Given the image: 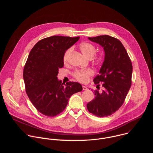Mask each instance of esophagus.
Masks as SVG:
<instances>
[{
	"label": "esophagus",
	"instance_id": "esophagus-1",
	"mask_svg": "<svg viewBox=\"0 0 153 153\" xmlns=\"http://www.w3.org/2000/svg\"><path fill=\"white\" fill-rule=\"evenodd\" d=\"M82 89H83V90H88L87 87L86 86H84V85L82 86Z\"/></svg>",
	"mask_w": 153,
	"mask_h": 153
}]
</instances>
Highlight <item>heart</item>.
Instances as JSON below:
<instances>
[{
  "label": "heart",
  "instance_id": "obj_1",
  "mask_svg": "<svg viewBox=\"0 0 153 153\" xmlns=\"http://www.w3.org/2000/svg\"><path fill=\"white\" fill-rule=\"evenodd\" d=\"M79 48L82 53L88 58L91 59L96 53V47L93 43L88 42L81 43ZM73 47L68 48L65 51L63 56V61L64 63H67L68 61L70 56L73 51ZM94 59L97 62H101L104 59L103 54H96L94 56ZM94 74V71L91 68H87L83 70H77L74 71L72 75L79 82L81 83H86L88 80L89 78Z\"/></svg>",
  "mask_w": 153,
  "mask_h": 153
}]
</instances>
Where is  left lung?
<instances>
[{
    "label": "left lung",
    "mask_w": 153,
    "mask_h": 153,
    "mask_svg": "<svg viewBox=\"0 0 153 153\" xmlns=\"http://www.w3.org/2000/svg\"><path fill=\"white\" fill-rule=\"evenodd\" d=\"M88 39L103 47L105 56L100 74L93 80L98 86L93 92L96 97L86 107L94 116L108 117L117 111L124 103L131 85L132 63L119 39L108 35ZM99 83L103 87L100 92Z\"/></svg>",
    "instance_id": "1"
}]
</instances>
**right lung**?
I'll return each mask as SVG.
<instances>
[{
	"instance_id": "right-lung-1",
	"label": "right lung",
	"mask_w": 153,
	"mask_h": 153,
	"mask_svg": "<svg viewBox=\"0 0 153 153\" xmlns=\"http://www.w3.org/2000/svg\"><path fill=\"white\" fill-rule=\"evenodd\" d=\"M80 37L53 36L44 38L31 49L24 68L26 93L41 114L54 117L66 108L70 97L82 90L76 82L63 84L58 80L59 69L63 68V56Z\"/></svg>"
}]
</instances>
